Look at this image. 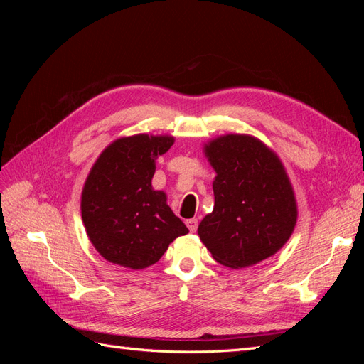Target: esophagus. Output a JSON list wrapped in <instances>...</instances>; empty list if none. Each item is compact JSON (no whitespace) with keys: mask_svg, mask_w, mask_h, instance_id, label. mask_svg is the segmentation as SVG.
<instances>
[{"mask_svg":"<svg viewBox=\"0 0 364 364\" xmlns=\"http://www.w3.org/2000/svg\"><path fill=\"white\" fill-rule=\"evenodd\" d=\"M185 225L188 226V229L191 230V232H196V230H197V220L196 218H188L185 222Z\"/></svg>","mask_w":364,"mask_h":364,"instance_id":"esophagus-1","label":"esophagus"}]
</instances>
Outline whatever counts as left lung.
Returning a JSON list of instances; mask_svg holds the SVG:
<instances>
[{
    "label": "left lung",
    "mask_w": 364,
    "mask_h": 364,
    "mask_svg": "<svg viewBox=\"0 0 364 364\" xmlns=\"http://www.w3.org/2000/svg\"><path fill=\"white\" fill-rule=\"evenodd\" d=\"M217 173L214 209L197 229L213 258L245 269L273 257L297 222L293 185L279 156L246 134L217 136L203 146Z\"/></svg>",
    "instance_id": "8db88e82"
}]
</instances>
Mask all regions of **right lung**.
<instances>
[{
    "instance_id": "right-lung-1",
    "label": "right lung",
    "mask_w": 364,
    "mask_h": 364,
    "mask_svg": "<svg viewBox=\"0 0 364 364\" xmlns=\"http://www.w3.org/2000/svg\"><path fill=\"white\" fill-rule=\"evenodd\" d=\"M174 144L171 135L138 134L112 141L97 158L82 190V220L100 255L117 266L141 270L158 262L188 228L153 190L158 156Z\"/></svg>"
}]
</instances>
